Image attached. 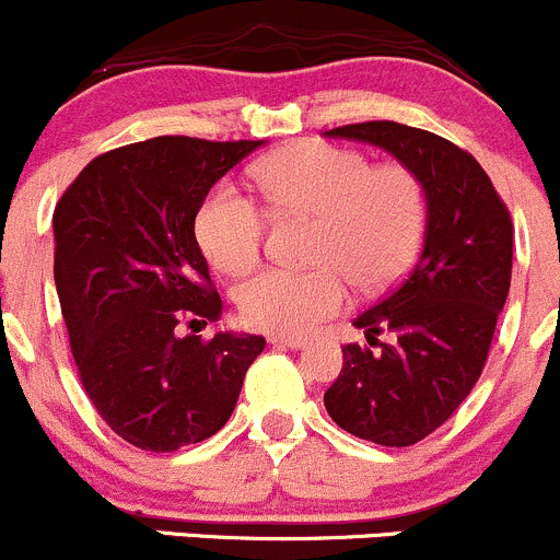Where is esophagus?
Masks as SVG:
<instances>
[{"label":"esophagus","mask_w":560,"mask_h":560,"mask_svg":"<svg viewBox=\"0 0 560 560\" xmlns=\"http://www.w3.org/2000/svg\"><path fill=\"white\" fill-rule=\"evenodd\" d=\"M269 345L291 347V350H302V347H306V339H304V336H269Z\"/></svg>","instance_id":"esophagus-1"}]
</instances>
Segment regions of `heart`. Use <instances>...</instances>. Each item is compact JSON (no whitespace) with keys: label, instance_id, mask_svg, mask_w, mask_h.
I'll return each instance as SVG.
<instances>
[{"label":"heart","instance_id":"1","mask_svg":"<svg viewBox=\"0 0 560 560\" xmlns=\"http://www.w3.org/2000/svg\"><path fill=\"white\" fill-rule=\"evenodd\" d=\"M264 200L280 215L315 219L310 258L315 267L258 269L240 282L245 320L269 334H306L347 302V282L360 293L393 285L411 267L427 224L424 186L402 165H378L363 152L299 143L258 167ZM267 210L221 182L208 191L195 234L215 269L245 272L261 256Z\"/></svg>","mask_w":560,"mask_h":560}]
</instances>
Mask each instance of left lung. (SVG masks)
I'll return each instance as SVG.
<instances>
[{
    "label": "left lung",
    "mask_w": 560,
    "mask_h": 560,
    "mask_svg": "<svg viewBox=\"0 0 560 560\" xmlns=\"http://www.w3.org/2000/svg\"><path fill=\"white\" fill-rule=\"evenodd\" d=\"M326 136L387 149L424 186L422 254L393 293L354 317L375 350L341 347V374L323 395L330 419L354 438L413 446L462 406L483 371L510 291L513 219L478 160L430 130L376 119Z\"/></svg>",
    "instance_id": "left-lung-1"
}]
</instances>
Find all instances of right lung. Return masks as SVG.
<instances>
[{
	"instance_id": "1",
	"label": "right lung",
	"mask_w": 560,
	"mask_h": 560,
	"mask_svg": "<svg viewBox=\"0 0 560 560\" xmlns=\"http://www.w3.org/2000/svg\"><path fill=\"white\" fill-rule=\"evenodd\" d=\"M261 141L158 136L98 154L52 213L80 382L122 441L171 454L230 422L264 336L191 330L224 312L195 237L210 186Z\"/></svg>"
}]
</instances>
